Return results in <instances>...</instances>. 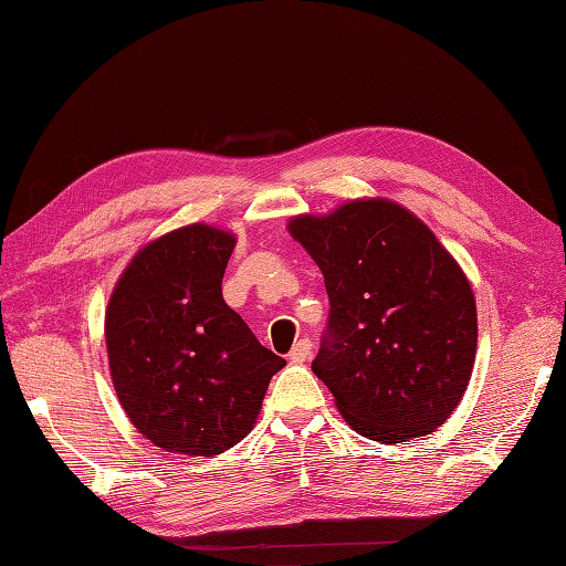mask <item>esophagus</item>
<instances>
[{"label":"esophagus","instance_id":"esophagus-1","mask_svg":"<svg viewBox=\"0 0 566 566\" xmlns=\"http://www.w3.org/2000/svg\"><path fill=\"white\" fill-rule=\"evenodd\" d=\"M311 357V340H298L294 347H292V353H290V363H294V365H302V363H306V359Z\"/></svg>","mask_w":566,"mask_h":566}]
</instances>
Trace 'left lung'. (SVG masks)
I'll list each match as a JSON object with an SVG mask.
<instances>
[{
	"label": "left lung",
	"mask_w": 566,
	"mask_h": 566,
	"mask_svg": "<svg viewBox=\"0 0 566 566\" xmlns=\"http://www.w3.org/2000/svg\"><path fill=\"white\" fill-rule=\"evenodd\" d=\"M286 231L323 272L331 316L314 375L359 436H430L452 416L476 357L472 284L401 203L353 199L302 213Z\"/></svg>",
	"instance_id": "obj_1"
}]
</instances>
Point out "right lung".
<instances>
[{"label": "right lung", "mask_w": 566, "mask_h": 566, "mask_svg": "<svg viewBox=\"0 0 566 566\" xmlns=\"http://www.w3.org/2000/svg\"><path fill=\"white\" fill-rule=\"evenodd\" d=\"M235 235L189 223L143 245L104 318L109 371L130 423L155 448L213 457L255 426L286 363L223 302Z\"/></svg>", "instance_id": "1"}]
</instances>
